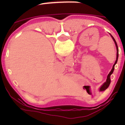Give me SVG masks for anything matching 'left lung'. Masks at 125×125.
Instances as JSON below:
<instances>
[{"mask_svg": "<svg viewBox=\"0 0 125 125\" xmlns=\"http://www.w3.org/2000/svg\"><path fill=\"white\" fill-rule=\"evenodd\" d=\"M110 36H111V37H112L113 40V41H114L115 44V46H116V61L115 62V64H113V68L112 69H111V71L110 72V73L108 74V76H107V79H106V81L105 83H104L101 86V88H100V91H104L106 89H107L108 88V87L109 86V85H110V83H111V79H110V76H111V75L112 74V73H113V71H114V69H115V64H116L117 61H118V46H117V43L116 42L115 39H114V37H113L112 36H111V34H110Z\"/></svg>", "mask_w": 125, "mask_h": 125, "instance_id": "obj_1", "label": "left lung"}]
</instances>
